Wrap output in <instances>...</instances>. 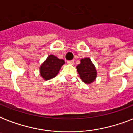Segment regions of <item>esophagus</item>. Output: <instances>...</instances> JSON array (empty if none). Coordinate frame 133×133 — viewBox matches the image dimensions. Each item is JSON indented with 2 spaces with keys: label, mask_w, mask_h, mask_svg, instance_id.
I'll return each mask as SVG.
<instances>
[{
  "label": "esophagus",
  "mask_w": 133,
  "mask_h": 133,
  "mask_svg": "<svg viewBox=\"0 0 133 133\" xmlns=\"http://www.w3.org/2000/svg\"><path fill=\"white\" fill-rule=\"evenodd\" d=\"M67 63H68V64H70V65H73V64H74V60H70V61H67Z\"/></svg>",
  "instance_id": "1"
}]
</instances>
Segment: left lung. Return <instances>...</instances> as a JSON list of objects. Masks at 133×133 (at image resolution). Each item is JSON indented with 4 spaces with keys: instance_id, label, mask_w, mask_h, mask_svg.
<instances>
[{
    "instance_id": "obj_1",
    "label": "left lung",
    "mask_w": 133,
    "mask_h": 133,
    "mask_svg": "<svg viewBox=\"0 0 133 133\" xmlns=\"http://www.w3.org/2000/svg\"><path fill=\"white\" fill-rule=\"evenodd\" d=\"M76 69L81 80L85 83H91L96 78V70L89 58L82 59Z\"/></svg>"
}]
</instances>
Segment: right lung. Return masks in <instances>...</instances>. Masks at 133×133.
<instances>
[{
	"mask_svg": "<svg viewBox=\"0 0 133 133\" xmlns=\"http://www.w3.org/2000/svg\"><path fill=\"white\" fill-rule=\"evenodd\" d=\"M65 63L63 59H58L54 55H49L46 60L41 65L40 75L44 80L51 79L56 76Z\"/></svg>",
	"mask_w": 133,
	"mask_h": 133,
	"instance_id": "add662e5",
	"label": "right lung"
}]
</instances>
